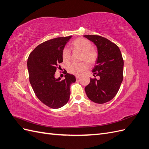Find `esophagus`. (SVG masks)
Wrapping results in <instances>:
<instances>
[{
    "instance_id": "esophagus-1",
    "label": "esophagus",
    "mask_w": 149,
    "mask_h": 149,
    "mask_svg": "<svg viewBox=\"0 0 149 149\" xmlns=\"http://www.w3.org/2000/svg\"><path fill=\"white\" fill-rule=\"evenodd\" d=\"M79 77H80V76H79V75H76V78L77 79H79Z\"/></svg>"
}]
</instances>
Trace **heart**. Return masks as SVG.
Listing matches in <instances>:
<instances>
[{
  "label": "heart",
  "instance_id": "heart-1",
  "mask_svg": "<svg viewBox=\"0 0 149 149\" xmlns=\"http://www.w3.org/2000/svg\"><path fill=\"white\" fill-rule=\"evenodd\" d=\"M71 49L81 52V61H86L89 64L95 63L98 58V52L92 47V43L89 40L84 38H78L72 42ZM61 57L63 63H69L71 60V53L68 49L65 48L62 51ZM88 68L87 62H82L80 63H72L68 66V71L71 74L79 75Z\"/></svg>",
  "mask_w": 149,
  "mask_h": 149
}]
</instances>
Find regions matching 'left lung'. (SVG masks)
<instances>
[{
    "label": "left lung",
    "mask_w": 149,
    "mask_h": 149,
    "mask_svg": "<svg viewBox=\"0 0 149 149\" xmlns=\"http://www.w3.org/2000/svg\"><path fill=\"white\" fill-rule=\"evenodd\" d=\"M85 38L96 45L98 58L92 70L94 77L85 87L90 100L104 104L111 101L118 93L123 80L124 60L119 47L108 39L99 35H86Z\"/></svg>",
    "instance_id": "8db88e82"
}]
</instances>
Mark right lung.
I'll list each match as a JSON object with an SVG mask.
<instances>
[{
    "label": "right lung",
    "instance_id": "1",
    "mask_svg": "<svg viewBox=\"0 0 149 149\" xmlns=\"http://www.w3.org/2000/svg\"><path fill=\"white\" fill-rule=\"evenodd\" d=\"M71 36L58 37L40 44L28 58L29 81L35 95L44 104L58 109L65 106L70 95V85L75 76L65 72V79L55 78L59 64L63 62L61 53Z\"/></svg>",
    "mask_w": 149,
    "mask_h": 149
}]
</instances>
